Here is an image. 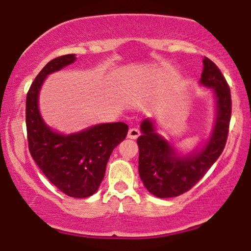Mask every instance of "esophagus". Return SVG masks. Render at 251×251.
Instances as JSON below:
<instances>
[{"mask_svg": "<svg viewBox=\"0 0 251 251\" xmlns=\"http://www.w3.org/2000/svg\"><path fill=\"white\" fill-rule=\"evenodd\" d=\"M127 136L129 137V139H137V137L140 136V130L135 128V127H132V128H129L128 130V134H127Z\"/></svg>", "mask_w": 251, "mask_h": 251, "instance_id": "esophagus-1", "label": "esophagus"}]
</instances>
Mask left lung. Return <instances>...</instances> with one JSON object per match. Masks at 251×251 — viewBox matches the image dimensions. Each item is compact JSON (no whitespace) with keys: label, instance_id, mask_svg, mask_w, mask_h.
Masks as SVG:
<instances>
[{"label":"left lung","instance_id":"obj_1","mask_svg":"<svg viewBox=\"0 0 251 251\" xmlns=\"http://www.w3.org/2000/svg\"><path fill=\"white\" fill-rule=\"evenodd\" d=\"M199 84L213 91L215 99L214 126L206 142L189 153H182L157 133L154 119L141 123L139 174L144 186L158 198H173L189 191L206 174L223 152L231 119V92L215 63L204 56Z\"/></svg>","mask_w":251,"mask_h":251}]
</instances>
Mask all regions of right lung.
Here are the masks:
<instances>
[{"label": "right lung", "mask_w": 251, "mask_h": 251, "mask_svg": "<svg viewBox=\"0 0 251 251\" xmlns=\"http://www.w3.org/2000/svg\"><path fill=\"white\" fill-rule=\"evenodd\" d=\"M76 54L48 62L34 79L26 98L28 144L33 159L60 191L73 198H87L98 191L112 150L127 135L125 123H104L72 134L47 125L38 107L40 92L50 74L76 61Z\"/></svg>", "instance_id": "right-lung-1"}]
</instances>
